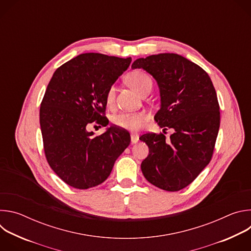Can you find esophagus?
I'll return each mask as SVG.
<instances>
[{
  "instance_id": "esophagus-1",
  "label": "esophagus",
  "mask_w": 251,
  "mask_h": 251,
  "mask_svg": "<svg viewBox=\"0 0 251 251\" xmlns=\"http://www.w3.org/2000/svg\"><path fill=\"white\" fill-rule=\"evenodd\" d=\"M139 141V135L136 133L131 134V143L132 144H136V143Z\"/></svg>"
}]
</instances>
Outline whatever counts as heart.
<instances>
[{
  "label": "heart",
  "mask_w": 251,
  "mask_h": 251,
  "mask_svg": "<svg viewBox=\"0 0 251 251\" xmlns=\"http://www.w3.org/2000/svg\"><path fill=\"white\" fill-rule=\"evenodd\" d=\"M126 82L135 89L138 93L143 94L145 91L152 88V78L141 70H134L129 73L125 77ZM116 89L113 85L109 86L105 93V101L107 105H112L115 101ZM148 119V114L146 111H138V112H126L117 115L113 122L115 125L123 128L136 129L139 128L143 123Z\"/></svg>",
  "instance_id": "1"
}]
</instances>
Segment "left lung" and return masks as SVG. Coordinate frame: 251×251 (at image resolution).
<instances>
[{
    "instance_id": "obj_1",
    "label": "left lung",
    "mask_w": 251,
    "mask_h": 251,
    "mask_svg": "<svg viewBox=\"0 0 251 251\" xmlns=\"http://www.w3.org/2000/svg\"><path fill=\"white\" fill-rule=\"evenodd\" d=\"M132 68H143L157 80L161 108L154 119L163 133L140 137L149 147L141 170L152 185L168 192L183 190L210 162L221 124L216 89L205 71L176 53L138 58Z\"/></svg>"
}]
</instances>
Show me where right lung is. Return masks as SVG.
<instances>
[{"instance_id": "add662e5", "label": "right lung", "mask_w": 251, "mask_h": 251, "mask_svg": "<svg viewBox=\"0 0 251 251\" xmlns=\"http://www.w3.org/2000/svg\"><path fill=\"white\" fill-rule=\"evenodd\" d=\"M131 63L88 52L60 65L48 85L40 108V124L47 161L68 186L86 190L109 176L117 158L130 144V134L111 126L93 136L90 124L108 125L106 90Z\"/></svg>"}]
</instances>
